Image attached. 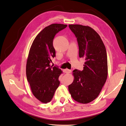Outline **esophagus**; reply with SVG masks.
Wrapping results in <instances>:
<instances>
[{
	"mask_svg": "<svg viewBox=\"0 0 126 126\" xmlns=\"http://www.w3.org/2000/svg\"><path fill=\"white\" fill-rule=\"evenodd\" d=\"M63 71H64V73H66V74H69V73H71V70L68 69H66L63 70Z\"/></svg>",
	"mask_w": 126,
	"mask_h": 126,
	"instance_id": "34e87169",
	"label": "esophagus"
}]
</instances>
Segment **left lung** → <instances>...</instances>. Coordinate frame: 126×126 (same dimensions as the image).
I'll return each instance as SVG.
<instances>
[{
    "instance_id": "1",
    "label": "left lung",
    "mask_w": 126,
    "mask_h": 126,
    "mask_svg": "<svg viewBox=\"0 0 126 126\" xmlns=\"http://www.w3.org/2000/svg\"><path fill=\"white\" fill-rule=\"evenodd\" d=\"M77 38L79 56L84 59L82 71H73L74 80L68 86L72 98L87 104L97 97L108 77V59L105 45L95 30L88 26L69 25Z\"/></svg>"
}]
</instances>
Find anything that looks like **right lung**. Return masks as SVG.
<instances>
[{
	"label": "right lung",
	"mask_w": 126,
	"mask_h": 126,
	"mask_svg": "<svg viewBox=\"0 0 126 126\" xmlns=\"http://www.w3.org/2000/svg\"><path fill=\"white\" fill-rule=\"evenodd\" d=\"M66 26L53 24L46 27L36 35L30 47L26 63L27 79L33 95L43 103L51 101L60 84L59 77L63 71L49 63L55 57L54 37Z\"/></svg>",
	"instance_id": "add662e5"
}]
</instances>
